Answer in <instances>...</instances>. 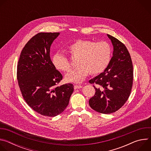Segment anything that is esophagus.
I'll return each instance as SVG.
<instances>
[{
  "label": "esophagus",
  "mask_w": 151,
  "mask_h": 151,
  "mask_svg": "<svg viewBox=\"0 0 151 151\" xmlns=\"http://www.w3.org/2000/svg\"><path fill=\"white\" fill-rule=\"evenodd\" d=\"M82 87V86H81V85H75V86H74V88L75 89V90H76V89H79V88H81Z\"/></svg>",
  "instance_id": "esophagus-1"
}]
</instances>
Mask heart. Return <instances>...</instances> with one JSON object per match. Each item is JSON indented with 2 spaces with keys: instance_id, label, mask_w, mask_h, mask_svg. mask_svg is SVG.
<instances>
[{
  "instance_id": "b5f03b06",
  "label": "heart",
  "mask_w": 151,
  "mask_h": 151,
  "mask_svg": "<svg viewBox=\"0 0 151 151\" xmlns=\"http://www.w3.org/2000/svg\"><path fill=\"white\" fill-rule=\"evenodd\" d=\"M66 51L76 59L78 67L66 75L69 82H81L85 76L103 72L109 65L112 57V48L108 42H96L90 40L78 39L70 44ZM54 68L59 71L69 72L71 65L67 57L61 53L55 54L51 58Z\"/></svg>"
}]
</instances>
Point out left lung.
Returning a JSON list of instances; mask_svg holds the SVG:
<instances>
[{
    "label": "left lung",
    "instance_id": "left-lung-1",
    "mask_svg": "<svg viewBox=\"0 0 151 151\" xmlns=\"http://www.w3.org/2000/svg\"><path fill=\"white\" fill-rule=\"evenodd\" d=\"M107 36L114 47L113 56L104 72L89 81L96 90L89 104L93 110L104 114L114 113L125 104L133 82V64L127 48L116 38Z\"/></svg>",
    "mask_w": 151,
    "mask_h": 151
}]
</instances>
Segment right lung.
<instances>
[{"mask_svg":"<svg viewBox=\"0 0 151 151\" xmlns=\"http://www.w3.org/2000/svg\"><path fill=\"white\" fill-rule=\"evenodd\" d=\"M59 33H39L32 37L20 54L17 76L24 100L37 113L54 117L69 104L72 83L57 86L62 80L50 58V47Z\"/></svg>","mask_w":151,"mask_h":151,"instance_id":"right-lung-1","label":"right lung"}]
</instances>
